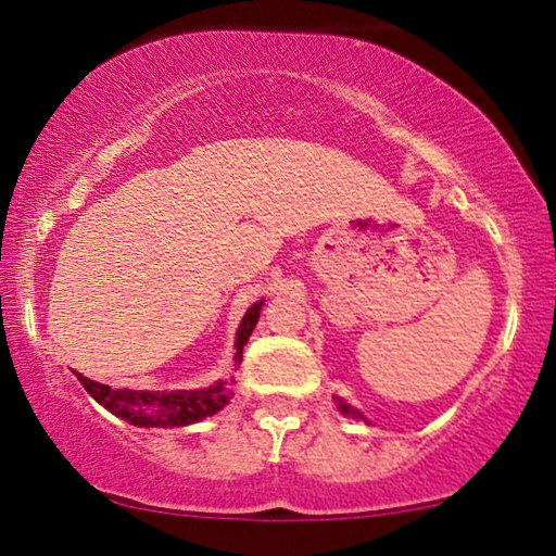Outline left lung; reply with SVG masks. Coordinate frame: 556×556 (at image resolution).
<instances>
[{"instance_id": "left-lung-1", "label": "left lung", "mask_w": 556, "mask_h": 556, "mask_svg": "<svg viewBox=\"0 0 556 556\" xmlns=\"http://www.w3.org/2000/svg\"><path fill=\"white\" fill-rule=\"evenodd\" d=\"M334 400H337V404H339V409H342L344 414H357V417H362V414L357 412V409H352V407H346V404L344 402H339V396H334Z\"/></svg>"}]
</instances>
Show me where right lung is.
Listing matches in <instances>:
<instances>
[{
	"label": "right lung",
	"mask_w": 556,
	"mask_h": 556,
	"mask_svg": "<svg viewBox=\"0 0 556 556\" xmlns=\"http://www.w3.org/2000/svg\"><path fill=\"white\" fill-rule=\"evenodd\" d=\"M264 302L252 304L247 309L242 325L237 331V354L235 362H242V350L250 339L252 329L260 319V309ZM81 387L87 389L94 400L102 404L104 409H110L117 417L127 419L129 425L137 427H185L194 425V421L212 417L217 414L225 404L231 400V389L227 382H217L210 389H192V392H129V389H110L106 384L92 382V379L81 377L79 371H74Z\"/></svg>",
	"instance_id": "add662e5"
}]
</instances>
